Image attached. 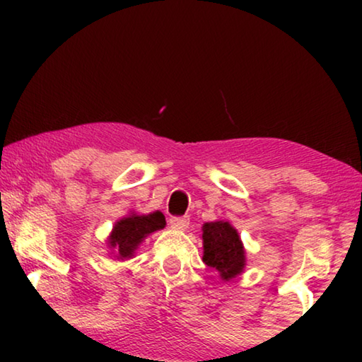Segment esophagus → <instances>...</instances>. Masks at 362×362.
Here are the masks:
<instances>
[{
    "label": "esophagus",
    "instance_id": "1",
    "mask_svg": "<svg viewBox=\"0 0 362 362\" xmlns=\"http://www.w3.org/2000/svg\"><path fill=\"white\" fill-rule=\"evenodd\" d=\"M170 228L174 230H187L189 225V218L188 217H173L169 220Z\"/></svg>",
    "mask_w": 362,
    "mask_h": 362
}]
</instances>
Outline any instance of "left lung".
Segmentation results:
<instances>
[{
	"instance_id": "8db88e82",
	"label": "left lung",
	"mask_w": 362,
	"mask_h": 362,
	"mask_svg": "<svg viewBox=\"0 0 362 362\" xmlns=\"http://www.w3.org/2000/svg\"><path fill=\"white\" fill-rule=\"evenodd\" d=\"M203 262L217 269L222 281L240 276L246 268V249L238 230L230 222L216 220L203 225Z\"/></svg>"
}]
</instances>
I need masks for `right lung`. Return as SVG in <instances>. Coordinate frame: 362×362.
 Here are the masks:
<instances>
[{
  "mask_svg": "<svg viewBox=\"0 0 362 362\" xmlns=\"http://www.w3.org/2000/svg\"><path fill=\"white\" fill-rule=\"evenodd\" d=\"M166 226V217L163 212L137 214L131 211L127 216L116 220L112 233L107 238V247L113 260H129L136 255V250L151 233Z\"/></svg>",
  "mask_w": 362,
  "mask_h": 362,
  "instance_id": "right-lung-1",
  "label": "right lung"
}]
</instances>
